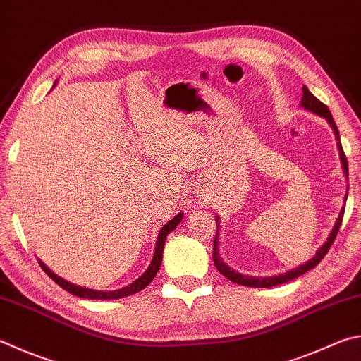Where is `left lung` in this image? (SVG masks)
Returning a JSON list of instances; mask_svg holds the SVG:
<instances>
[{"instance_id":"1","label":"left lung","mask_w":361,"mask_h":361,"mask_svg":"<svg viewBox=\"0 0 361 361\" xmlns=\"http://www.w3.org/2000/svg\"><path fill=\"white\" fill-rule=\"evenodd\" d=\"M301 106H303L307 110H311V112L317 114V115L324 116V118H326V120H329L330 126L333 128V130H335V134H336L338 148H339V154H341V162H343L344 172L345 173L349 172V166H347V158H345V154H344L343 145H341L339 130H338V126H336L335 120H333V116L330 114L329 107H326L324 102H320L317 97L314 96L306 87H303V97H301ZM344 209L345 208L341 209V213L338 216V221H336L335 227H333L330 237L326 238L324 246L319 249V251L316 252V255H314L311 260H307L306 264L300 265L297 268H293V270L287 271L284 274H278V276H270V278H254V276H243V274L235 273L232 268L227 267L224 262H222V259L219 257V252H218V231H219V228H218V231H216V237H214V241H213V260H214V265H216V268H218V271L222 274V276H226L227 279H231L232 283L240 284V286H247V287H273V286H278V284L289 283V281L301 276V274H305L306 271H310L311 268L319 265V262L325 257V254L329 252V249L331 247L333 241H335L336 235H338V231H339V227H341V222H343V218H344ZM216 224H218V218H216Z\"/></svg>"}]
</instances>
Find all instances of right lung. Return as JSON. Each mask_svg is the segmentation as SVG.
Returning <instances> with one entry per match:
<instances>
[{
	"label": "right lung",
	"instance_id": "right-lung-1",
	"mask_svg": "<svg viewBox=\"0 0 361 361\" xmlns=\"http://www.w3.org/2000/svg\"><path fill=\"white\" fill-rule=\"evenodd\" d=\"M183 219V213H178L175 216L173 219H170L166 226L161 228L159 232V237L158 241H156V251L153 255V260L152 264H149L148 270L142 274L139 279H135L133 284H129L126 287H123V289H118V290H110V292H102V290H91L87 289V287H78L75 284H71L68 281L61 279L60 276H56L55 273H51L49 270V267H45L41 260H39V265H41L42 270L49 274V276L55 281V283L63 287L64 290H68L72 295H77V297L80 298H90V300H115V298H123V297H128V295H133L137 293L142 289H145V287L152 283L154 279L156 273L159 271V267H161V262H162V252H164V245H166V238L167 235L173 231V228L180 224V221Z\"/></svg>",
	"mask_w": 361,
	"mask_h": 361
}]
</instances>
